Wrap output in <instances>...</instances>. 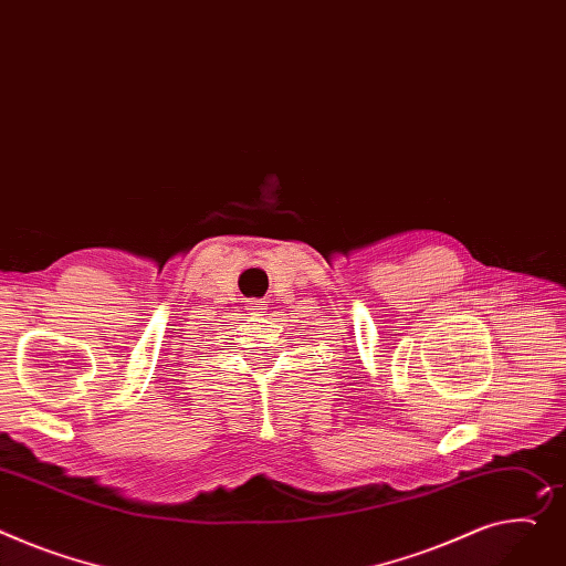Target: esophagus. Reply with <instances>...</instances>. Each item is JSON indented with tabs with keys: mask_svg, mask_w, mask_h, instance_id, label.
<instances>
[{
	"mask_svg": "<svg viewBox=\"0 0 566 566\" xmlns=\"http://www.w3.org/2000/svg\"><path fill=\"white\" fill-rule=\"evenodd\" d=\"M250 305H256V303H250Z\"/></svg>",
	"mask_w": 566,
	"mask_h": 566,
	"instance_id": "esophagus-1",
	"label": "esophagus"
}]
</instances>
